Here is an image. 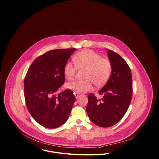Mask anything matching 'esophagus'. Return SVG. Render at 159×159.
Returning a JSON list of instances; mask_svg holds the SVG:
<instances>
[{
  "label": "esophagus",
  "instance_id": "obj_1",
  "mask_svg": "<svg viewBox=\"0 0 159 159\" xmlns=\"http://www.w3.org/2000/svg\"><path fill=\"white\" fill-rule=\"evenodd\" d=\"M75 97H76V98H79L80 96V94L79 93H77V92H76L75 93Z\"/></svg>",
  "mask_w": 159,
  "mask_h": 159
}]
</instances>
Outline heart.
<instances>
[{"label":"heart","instance_id":"b5f03b06","mask_svg":"<svg viewBox=\"0 0 159 159\" xmlns=\"http://www.w3.org/2000/svg\"><path fill=\"white\" fill-rule=\"evenodd\" d=\"M76 64L67 62L64 68V74L68 80L74 79L76 75L77 66L88 68L86 80H77L68 83L69 89L79 93L90 91L92 88V82L97 86H102L108 80L111 71L110 61L103 59L98 53L86 49L76 54L73 58Z\"/></svg>","mask_w":159,"mask_h":159}]
</instances>
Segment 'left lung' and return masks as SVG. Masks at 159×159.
Wrapping results in <instances>:
<instances>
[{
    "instance_id": "1",
    "label": "left lung",
    "mask_w": 159,
    "mask_h": 159,
    "mask_svg": "<svg viewBox=\"0 0 159 159\" xmlns=\"http://www.w3.org/2000/svg\"><path fill=\"white\" fill-rule=\"evenodd\" d=\"M108 57L111 65V73L104 87L99 91L102 95L97 99L88 95L86 112L91 121L102 128L112 126L126 113L132 94L131 71L126 62L113 51L108 50Z\"/></svg>"
}]
</instances>
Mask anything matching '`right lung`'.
I'll list each match as a JSON object with an SVG mask.
<instances>
[{"label":"right lung","mask_w":159,"mask_h":159,"mask_svg":"<svg viewBox=\"0 0 159 159\" xmlns=\"http://www.w3.org/2000/svg\"><path fill=\"white\" fill-rule=\"evenodd\" d=\"M75 48L49 51L33 62L24 79V97L33 118L42 126L58 128L67 120L75 97L67 89L57 94L65 82L64 68Z\"/></svg>","instance_id":"add662e5"}]
</instances>
